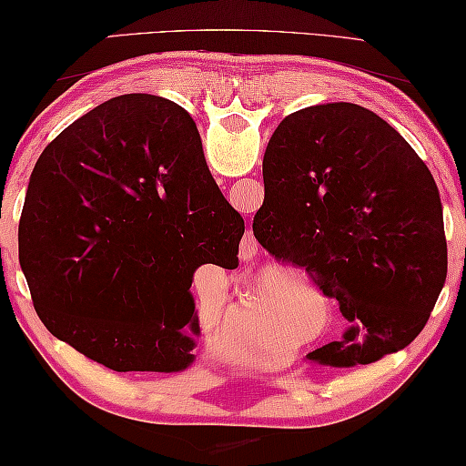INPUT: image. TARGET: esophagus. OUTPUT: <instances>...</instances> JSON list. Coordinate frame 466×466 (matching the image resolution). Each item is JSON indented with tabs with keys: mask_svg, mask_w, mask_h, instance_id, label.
Segmentation results:
<instances>
[{
	"mask_svg": "<svg viewBox=\"0 0 466 466\" xmlns=\"http://www.w3.org/2000/svg\"><path fill=\"white\" fill-rule=\"evenodd\" d=\"M256 252H258V241H256L252 233H248L239 244V258L241 260H252Z\"/></svg>",
	"mask_w": 466,
	"mask_h": 466,
	"instance_id": "obj_1",
	"label": "esophagus"
}]
</instances>
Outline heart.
<instances>
[{
  "label": "heart",
  "mask_w": 466,
  "mask_h": 466,
  "mask_svg": "<svg viewBox=\"0 0 466 466\" xmlns=\"http://www.w3.org/2000/svg\"><path fill=\"white\" fill-rule=\"evenodd\" d=\"M279 300L281 294H256L254 299H249L244 309H241L239 321H258L260 317H267L268 313H273L275 309H279Z\"/></svg>",
  "instance_id": "heart-1"
}]
</instances>
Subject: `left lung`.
I'll list each match as a JSON object with an SVG mask.
<instances>
[{"mask_svg":"<svg viewBox=\"0 0 466 466\" xmlns=\"http://www.w3.org/2000/svg\"><path fill=\"white\" fill-rule=\"evenodd\" d=\"M262 178L254 238L349 321L309 360L355 366L408 347L446 283L448 244L440 191L406 138L366 106H307L273 132Z\"/></svg>","mask_w":466,"mask_h":466,"instance_id":"obj_1","label":"left lung"}]
</instances>
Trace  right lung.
Wrapping results in <instances>:
<instances>
[{"instance_id": "1", "label": "right lung", "mask_w": 466, "mask_h": 466, "mask_svg": "<svg viewBox=\"0 0 466 466\" xmlns=\"http://www.w3.org/2000/svg\"><path fill=\"white\" fill-rule=\"evenodd\" d=\"M244 231L191 116L153 94H124L39 155L18 256L58 340L116 372H183L199 336L195 268L238 267Z\"/></svg>"}]
</instances>
